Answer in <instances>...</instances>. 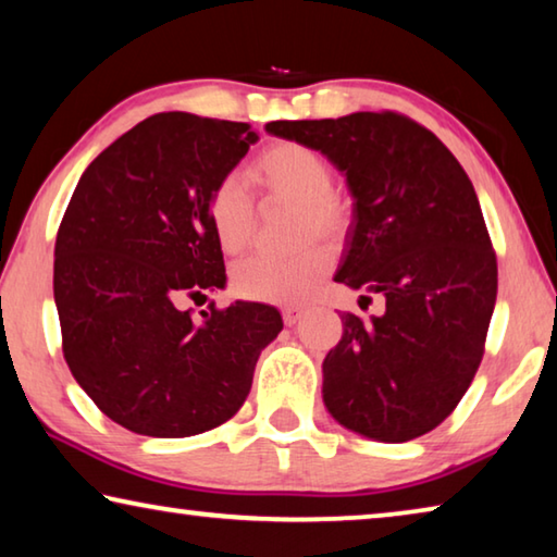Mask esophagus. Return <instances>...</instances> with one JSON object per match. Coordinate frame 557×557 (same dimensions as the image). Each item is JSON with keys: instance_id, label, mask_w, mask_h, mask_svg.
<instances>
[{"instance_id": "esophagus-1", "label": "esophagus", "mask_w": 557, "mask_h": 557, "mask_svg": "<svg viewBox=\"0 0 557 557\" xmlns=\"http://www.w3.org/2000/svg\"><path fill=\"white\" fill-rule=\"evenodd\" d=\"M301 314H305V307H297V305H285V307H282V319H285L287 326L297 324Z\"/></svg>"}]
</instances>
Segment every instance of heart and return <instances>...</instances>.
Returning a JSON list of instances; mask_svg holds the SVG:
<instances>
[{
  "instance_id": "b5f03b06",
  "label": "heart",
  "mask_w": 557,
  "mask_h": 557,
  "mask_svg": "<svg viewBox=\"0 0 557 557\" xmlns=\"http://www.w3.org/2000/svg\"><path fill=\"white\" fill-rule=\"evenodd\" d=\"M250 182L268 199L299 209L297 240L309 243L292 258L252 256L233 270V287L245 299L301 301L319 287L334 265V248L319 238L344 235L351 211L332 191V164L317 149L299 143H272L252 159ZM211 231L225 252H240L252 233V199L235 176H225L209 196Z\"/></svg>"
}]
</instances>
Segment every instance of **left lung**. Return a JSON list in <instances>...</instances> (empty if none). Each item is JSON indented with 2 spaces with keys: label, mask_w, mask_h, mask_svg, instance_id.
<instances>
[{
  "label": "left lung",
  "mask_w": 557,
  "mask_h": 557,
  "mask_svg": "<svg viewBox=\"0 0 557 557\" xmlns=\"http://www.w3.org/2000/svg\"><path fill=\"white\" fill-rule=\"evenodd\" d=\"M322 152L354 196L336 282L385 297L371 322L342 314L326 354L324 405L346 430L408 442L457 408L482 363L496 305V252L455 154L398 112L268 122Z\"/></svg>",
  "instance_id": "obj_1"
}]
</instances>
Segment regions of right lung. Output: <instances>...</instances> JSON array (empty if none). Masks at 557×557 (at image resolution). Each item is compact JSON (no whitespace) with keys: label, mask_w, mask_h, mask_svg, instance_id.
<instances>
[{"label":"right lung","mask_w":557,"mask_h":557,"mask_svg":"<svg viewBox=\"0 0 557 557\" xmlns=\"http://www.w3.org/2000/svg\"><path fill=\"white\" fill-rule=\"evenodd\" d=\"M258 143L248 122L159 112L92 159L55 235L53 297L65 363L117 425L191 437L231 420L275 307L235 301L203 319L184 297L225 287L209 196Z\"/></svg>","instance_id":"1"}]
</instances>
